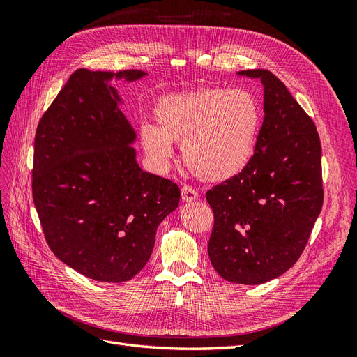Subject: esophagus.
Wrapping results in <instances>:
<instances>
[{"label":"esophagus","instance_id":"obj_1","mask_svg":"<svg viewBox=\"0 0 357 357\" xmlns=\"http://www.w3.org/2000/svg\"><path fill=\"white\" fill-rule=\"evenodd\" d=\"M181 198H183V201H186V202H192V201H195V199H198V192L193 189L192 186H188V185H185L181 188Z\"/></svg>","mask_w":357,"mask_h":357}]
</instances>
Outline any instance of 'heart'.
<instances>
[{
  "label": "heart",
  "instance_id": "1",
  "mask_svg": "<svg viewBox=\"0 0 357 357\" xmlns=\"http://www.w3.org/2000/svg\"><path fill=\"white\" fill-rule=\"evenodd\" d=\"M156 126L139 129L142 146L153 164L164 168L172 159V143L193 176L219 183L236 177L255 155L262 114L247 89L199 88L162 96L155 104Z\"/></svg>",
  "mask_w": 357,
  "mask_h": 357
}]
</instances>
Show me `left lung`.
I'll return each instance as SVG.
<instances>
[{
	"mask_svg": "<svg viewBox=\"0 0 357 357\" xmlns=\"http://www.w3.org/2000/svg\"><path fill=\"white\" fill-rule=\"evenodd\" d=\"M236 74L261 80L265 116L250 164L205 193L214 213L208 256L228 282L262 284L295 265L321 211V146L271 71Z\"/></svg>",
	"mask_w": 357,
	"mask_h": 357,
	"instance_id": "obj_1",
	"label": "left lung"
}]
</instances>
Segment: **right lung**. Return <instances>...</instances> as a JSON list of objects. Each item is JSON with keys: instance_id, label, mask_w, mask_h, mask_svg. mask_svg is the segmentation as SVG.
<instances>
[{"instance_id": "obj_1", "label": "right lung", "mask_w": 357, "mask_h": 357, "mask_svg": "<svg viewBox=\"0 0 357 357\" xmlns=\"http://www.w3.org/2000/svg\"><path fill=\"white\" fill-rule=\"evenodd\" d=\"M144 75L74 71L37 126L32 198L43 232L59 261L96 282L142 271L159 223L180 201L176 183L137 164V134L110 84Z\"/></svg>"}]
</instances>
